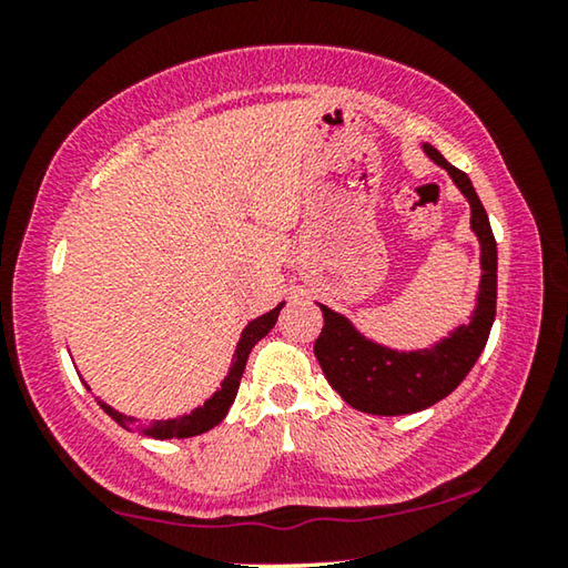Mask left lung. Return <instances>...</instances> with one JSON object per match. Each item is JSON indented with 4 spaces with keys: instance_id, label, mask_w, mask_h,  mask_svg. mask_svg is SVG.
<instances>
[{
    "instance_id": "8db88e82",
    "label": "left lung",
    "mask_w": 568,
    "mask_h": 568,
    "mask_svg": "<svg viewBox=\"0 0 568 568\" xmlns=\"http://www.w3.org/2000/svg\"><path fill=\"white\" fill-rule=\"evenodd\" d=\"M426 155L448 170L458 190L470 203V227L480 240V291L474 318L450 333L434 348L396 353L365 341L343 315L323 311V331L313 345L315 358L331 386L348 406L373 416H403L434 406L458 388L474 368L496 318V237L491 223L466 172L450 165L434 145H423Z\"/></svg>"
}]
</instances>
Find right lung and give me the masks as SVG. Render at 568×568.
<instances>
[{
	"instance_id": "obj_1",
	"label": "right lung",
	"mask_w": 568,
	"mask_h": 568,
	"mask_svg": "<svg viewBox=\"0 0 568 568\" xmlns=\"http://www.w3.org/2000/svg\"><path fill=\"white\" fill-rule=\"evenodd\" d=\"M283 303L273 307L271 313L261 315V318H255L253 323L247 325L240 335V343H237V351H235V358L233 365H230V373L227 378L223 381V386L215 393L213 398L205 400V406H200L190 413V416H182V418H172V420H155V423H140L138 418H130V416H122L114 408H110L108 403H102L98 398L100 406L104 408L108 416H112V420H118L122 428L134 430V434H142V436H150V438H190V436H197V434H205L213 426H217L220 420L225 418L227 408L233 406V400L237 396V388H240V378H243V371H245V363H247V355L250 351L255 348V343L265 338L267 333L277 321V313H281Z\"/></svg>"
}]
</instances>
